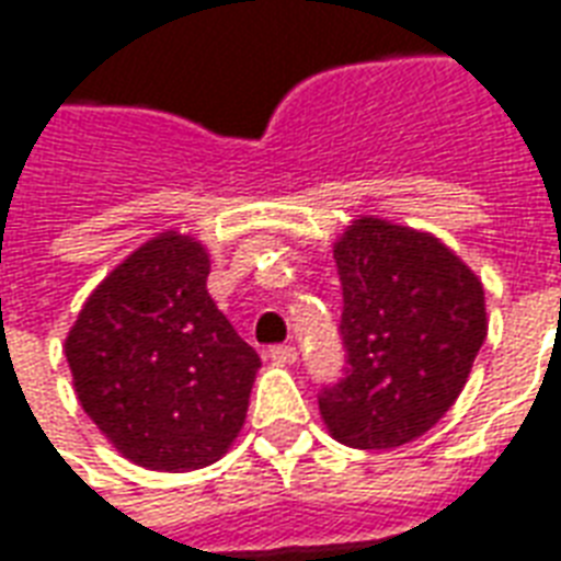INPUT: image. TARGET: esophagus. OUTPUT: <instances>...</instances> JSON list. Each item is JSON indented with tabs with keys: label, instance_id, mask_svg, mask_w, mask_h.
Here are the masks:
<instances>
[{
	"label": "esophagus",
	"instance_id": "esophagus-1",
	"mask_svg": "<svg viewBox=\"0 0 561 561\" xmlns=\"http://www.w3.org/2000/svg\"><path fill=\"white\" fill-rule=\"evenodd\" d=\"M267 359L276 365H294L297 363V347L291 344H276V347H270Z\"/></svg>",
	"mask_w": 561,
	"mask_h": 561
}]
</instances>
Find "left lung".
I'll use <instances>...</instances> for the list:
<instances>
[{"label":"left lung","mask_w":561,"mask_h":561,"mask_svg":"<svg viewBox=\"0 0 561 561\" xmlns=\"http://www.w3.org/2000/svg\"><path fill=\"white\" fill-rule=\"evenodd\" d=\"M347 375L318 398L333 439L386 451L437 425L488 335L484 288L431 231L359 217L333 243Z\"/></svg>","instance_id":"1"}]
</instances>
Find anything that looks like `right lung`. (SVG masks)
Instances as JSON below:
<instances>
[{
  "instance_id": "obj_1",
  "label": "right lung",
  "mask_w": 561,
  "mask_h": 561,
  "mask_svg": "<svg viewBox=\"0 0 561 561\" xmlns=\"http://www.w3.org/2000/svg\"><path fill=\"white\" fill-rule=\"evenodd\" d=\"M202 240L160 231L89 294L65 339L82 410L124 458L190 472L231 449L261 359L207 294Z\"/></svg>"
}]
</instances>
